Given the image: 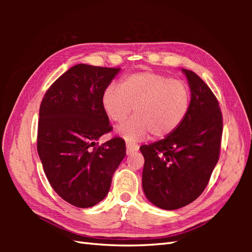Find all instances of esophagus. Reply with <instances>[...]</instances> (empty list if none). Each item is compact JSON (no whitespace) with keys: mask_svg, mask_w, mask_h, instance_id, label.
<instances>
[{"mask_svg":"<svg viewBox=\"0 0 252 252\" xmlns=\"http://www.w3.org/2000/svg\"><path fill=\"white\" fill-rule=\"evenodd\" d=\"M126 154H127V155L133 153V152L138 151V148H140V146H138L137 144L132 143V142H126Z\"/></svg>","mask_w":252,"mask_h":252,"instance_id":"obj_1","label":"esophagus"}]
</instances>
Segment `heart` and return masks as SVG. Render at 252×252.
Returning <instances> with one entry per match:
<instances>
[{
	"label": "heart",
	"mask_w": 252,
	"mask_h": 252,
	"mask_svg": "<svg viewBox=\"0 0 252 252\" xmlns=\"http://www.w3.org/2000/svg\"><path fill=\"white\" fill-rule=\"evenodd\" d=\"M190 103L187 85L164 74L143 70L122 79L120 89L107 88L101 96V106L112 122L121 123L117 129L130 141L145 137L149 132L156 138L168 136L183 122Z\"/></svg>",
	"instance_id": "heart-1"
}]
</instances>
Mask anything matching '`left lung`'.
<instances>
[{
	"instance_id": "obj_1",
	"label": "left lung",
	"mask_w": 252,
	"mask_h": 252,
	"mask_svg": "<svg viewBox=\"0 0 252 252\" xmlns=\"http://www.w3.org/2000/svg\"><path fill=\"white\" fill-rule=\"evenodd\" d=\"M182 71L191 93L183 122L163 140L140 147L145 159L143 190L164 210L189 205L202 194L221 148L223 118L216 95L195 72Z\"/></svg>"
}]
</instances>
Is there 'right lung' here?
Wrapping results in <instances>:
<instances>
[{"instance_id":"add662e5","label":"right lung","mask_w":252,"mask_h":252,"mask_svg":"<svg viewBox=\"0 0 252 252\" xmlns=\"http://www.w3.org/2000/svg\"><path fill=\"white\" fill-rule=\"evenodd\" d=\"M120 68L79 63L46 91L40 106L36 148L51 186L78 208L98 203L108 194L126 142L98 138L112 130L101 96Z\"/></svg>"}]
</instances>
